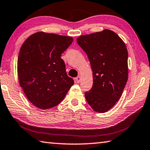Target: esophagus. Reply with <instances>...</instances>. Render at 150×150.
Segmentation results:
<instances>
[{
  "mask_svg": "<svg viewBox=\"0 0 150 150\" xmlns=\"http://www.w3.org/2000/svg\"><path fill=\"white\" fill-rule=\"evenodd\" d=\"M75 81H76V82L77 83H80V81H81V77H80V76H78L77 77H76L75 78Z\"/></svg>",
  "mask_w": 150,
  "mask_h": 150,
  "instance_id": "34e87169",
  "label": "esophagus"
}]
</instances>
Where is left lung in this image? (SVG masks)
<instances>
[{
  "instance_id": "8db88e82",
  "label": "left lung",
  "mask_w": 150,
  "mask_h": 150,
  "mask_svg": "<svg viewBox=\"0 0 150 150\" xmlns=\"http://www.w3.org/2000/svg\"><path fill=\"white\" fill-rule=\"evenodd\" d=\"M77 42L87 54L93 71V83L85 99L95 111L105 113L120 99L127 81L126 45L109 29L81 35Z\"/></svg>"
}]
</instances>
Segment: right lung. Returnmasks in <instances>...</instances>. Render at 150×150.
Here are the masks:
<instances>
[{"instance_id": "obj_1", "label": "right lung", "mask_w": 150, "mask_h": 150, "mask_svg": "<svg viewBox=\"0 0 150 150\" xmlns=\"http://www.w3.org/2000/svg\"><path fill=\"white\" fill-rule=\"evenodd\" d=\"M73 41L71 37L40 31L28 37L21 46L17 65L19 84L37 108L57 105L74 84L61 58Z\"/></svg>"}]
</instances>
